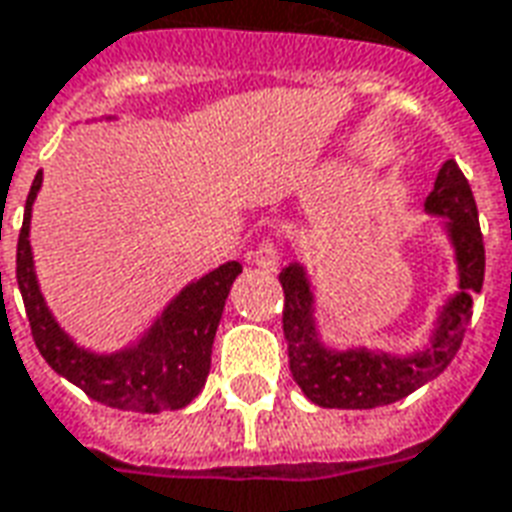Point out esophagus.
I'll return each mask as SVG.
<instances>
[{
  "label": "esophagus",
  "mask_w": 512,
  "mask_h": 512,
  "mask_svg": "<svg viewBox=\"0 0 512 512\" xmlns=\"http://www.w3.org/2000/svg\"><path fill=\"white\" fill-rule=\"evenodd\" d=\"M257 268H266V271H277L279 266V249L271 241H263V244L257 246L255 255H252Z\"/></svg>",
  "instance_id": "1"
}]
</instances>
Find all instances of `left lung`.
I'll return each instance as SVG.
<instances>
[{
	"instance_id": "1",
	"label": "left lung",
	"mask_w": 512,
	"mask_h": 512,
	"mask_svg": "<svg viewBox=\"0 0 512 512\" xmlns=\"http://www.w3.org/2000/svg\"><path fill=\"white\" fill-rule=\"evenodd\" d=\"M425 211L444 219L458 266V293H452L433 323L428 348L414 354H386L359 348H332L321 340L315 321V288L307 268L290 263L279 282L285 290L282 329L288 340L293 381L315 406L323 408H376L403 400L419 386L444 373L463 343L466 323L472 318V296L483 290L485 246L477 219V205L455 161H444Z\"/></svg>"
}]
</instances>
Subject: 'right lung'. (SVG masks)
I'll list each match as a JSON object with an SVG mask.
<instances>
[{"mask_svg":"<svg viewBox=\"0 0 512 512\" xmlns=\"http://www.w3.org/2000/svg\"><path fill=\"white\" fill-rule=\"evenodd\" d=\"M40 183H43V172H38L32 180L16 252L18 290L27 307L29 326L40 356L49 362L54 373L68 378L84 395L109 408L158 414V411L189 406L200 395L211 370L213 337L222 321L227 293L233 288L235 277L241 274V263L230 260L213 268L211 274L189 282L134 345L115 354L87 351L73 343L60 323L54 321L35 277L29 222H32V205L38 197Z\"/></svg>","mask_w":512,"mask_h":512,"instance_id":"1","label":"right lung"}]
</instances>
